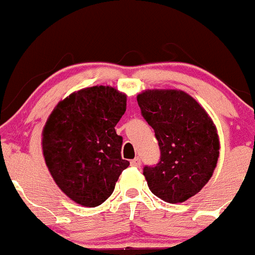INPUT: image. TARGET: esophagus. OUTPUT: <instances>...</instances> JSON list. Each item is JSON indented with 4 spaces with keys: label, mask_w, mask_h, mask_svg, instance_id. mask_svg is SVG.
<instances>
[{
    "label": "esophagus",
    "mask_w": 255,
    "mask_h": 255,
    "mask_svg": "<svg viewBox=\"0 0 255 255\" xmlns=\"http://www.w3.org/2000/svg\"><path fill=\"white\" fill-rule=\"evenodd\" d=\"M130 165L134 166V167H139V166H141V158H139V157H135L134 160L130 161Z\"/></svg>",
    "instance_id": "34e87169"
}]
</instances>
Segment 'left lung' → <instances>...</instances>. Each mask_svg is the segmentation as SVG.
<instances>
[{"mask_svg":"<svg viewBox=\"0 0 255 255\" xmlns=\"http://www.w3.org/2000/svg\"><path fill=\"white\" fill-rule=\"evenodd\" d=\"M137 102L161 151L160 162L143 168L149 190L166 203H184L208 184L215 170L220 149L215 125L182 90H144Z\"/></svg>","mask_w":255,"mask_h":255,"instance_id":"8db88e82","label":"left lung"}]
</instances>
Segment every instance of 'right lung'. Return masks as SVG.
I'll use <instances>...</instances> for the list:
<instances>
[{
  "instance_id": "1",
  "label": "right lung",
  "mask_w": 255,
  "mask_h": 255,
  "mask_svg": "<svg viewBox=\"0 0 255 255\" xmlns=\"http://www.w3.org/2000/svg\"><path fill=\"white\" fill-rule=\"evenodd\" d=\"M126 106L125 93L95 85L71 93L47 118L45 162L61 191L79 205L103 204L129 166L121 156L123 138L114 129Z\"/></svg>"
}]
</instances>
